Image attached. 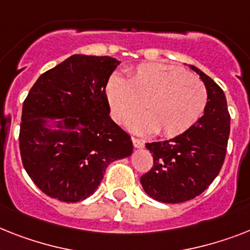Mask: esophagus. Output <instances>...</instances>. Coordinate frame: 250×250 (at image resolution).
Returning <instances> with one entry per match:
<instances>
[{"instance_id": "obj_1", "label": "esophagus", "mask_w": 250, "mask_h": 250, "mask_svg": "<svg viewBox=\"0 0 250 250\" xmlns=\"http://www.w3.org/2000/svg\"><path fill=\"white\" fill-rule=\"evenodd\" d=\"M131 140H133V144L135 148H143L144 147V142L142 139H139V138L133 137L131 138Z\"/></svg>"}]
</instances>
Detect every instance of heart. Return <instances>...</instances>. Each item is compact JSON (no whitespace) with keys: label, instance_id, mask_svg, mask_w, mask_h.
I'll use <instances>...</instances> for the list:
<instances>
[{"label":"heart","instance_id":"b5f03b06","mask_svg":"<svg viewBox=\"0 0 250 250\" xmlns=\"http://www.w3.org/2000/svg\"><path fill=\"white\" fill-rule=\"evenodd\" d=\"M113 119L130 123L138 133L157 131L174 138L190 129L207 104V89L202 80L185 70L164 63H143L130 70L127 79L113 74L106 85Z\"/></svg>","mask_w":250,"mask_h":250}]
</instances>
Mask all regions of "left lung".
Wrapping results in <instances>:
<instances>
[{"mask_svg":"<svg viewBox=\"0 0 250 250\" xmlns=\"http://www.w3.org/2000/svg\"><path fill=\"white\" fill-rule=\"evenodd\" d=\"M208 101L204 115L185 133L165 142L146 143L153 167L140 177L144 191L162 203H181L202 194L216 179L226 157L230 113L224 90L203 71Z\"/></svg>","mask_w":250,"mask_h":250,"instance_id":"left-lung-1","label":"left lung"}]
</instances>
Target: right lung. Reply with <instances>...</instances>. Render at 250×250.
<instances>
[{"label": "right lung", "instance_id": "obj_1", "mask_svg": "<svg viewBox=\"0 0 250 250\" xmlns=\"http://www.w3.org/2000/svg\"><path fill=\"white\" fill-rule=\"evenodd\" d=\"M119 61L73 55L39 76L22 103V166L46 195L66 203L92 195L107 166L131 154L130 135L110 117L106 85ZM55 118L56 130L45 126Z\"/></svg>", "mask_w": 250, "mask_h": 250}]
</instances>
